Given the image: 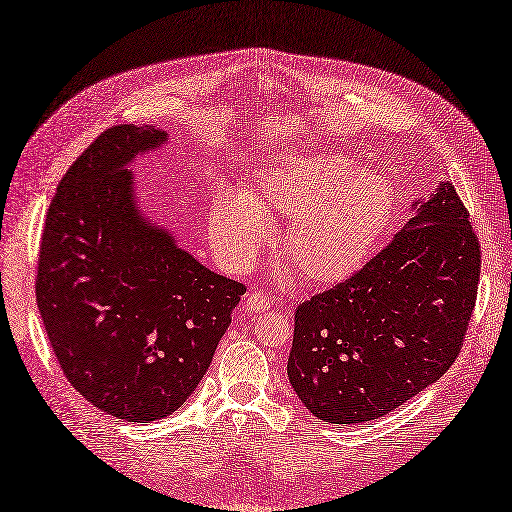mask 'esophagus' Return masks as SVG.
<instances>
[{
  "label": "esophagus",
  "instance_id": "1",
  "mask_svg": "<svg viewBox=\"0 0 512 512\" xmlns=\"http://www.w3.org/2000/svg\"><path fill=\"white\" fill-rule=\"evenodd\" d=\"M271 298L264 294V292H260V290H252V292H248L243 296V307H245V311H250V313H260V311H267L269 307H271Z\"/></svg>",
  "mask_w": 512,
  "mask_h": 512
}]
</instances>
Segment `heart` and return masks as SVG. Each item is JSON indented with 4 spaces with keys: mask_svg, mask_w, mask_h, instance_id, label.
<instances>
[{
    "mask_svg": "<svg viewBox=\"0 0 512 512\" xmlns=\"http://www.w3.org/2000/svg\"><path fill=\"white\" fill-rule=\"evenodd\" d=\"M394 188L341 154L296 152L262 169L239 195L224 190L209 211V235L231 267L245 269L273 216L290 218L284 250L298 275L337 281L354 273L390 224Z\"/></svg>",
    "mask_w": 512,
    "mask_h": 512,
    "instance_id": "heart-1",
    "label": "heart"
}]
</instances>
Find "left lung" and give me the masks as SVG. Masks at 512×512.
<instances>
[{"mask_svg":"<svg viewBox=\"0 0 512 512\" xmlns=\"http://www.w3.org/2000/svg\"><path fill=\"white\" fill-rule=\"evenodd\" d=\"M481 243L451 184L341 284L294 311L288 377L328 424L398 409L460 356L477 303Z\"/></svg>","mask_w":512,"mask_h":512,"instance_id":"1","label":"left lung"}]
</instances>
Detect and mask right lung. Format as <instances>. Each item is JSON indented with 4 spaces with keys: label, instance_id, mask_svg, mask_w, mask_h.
<instances>
[{
    "label": "right lung",
    "instance_id": "obj_1",
    "mask_svg": "<svg viewBox=\"0 0 512 512\" xmlns=\"http://www.w3.org/2000/svg\"><path fill=\"white\" fill-rule=\"evenodd\" d=\"M165 139L120 125L76 158L50 201L35 277L67 381L137 424L171 415L197 390L245 292L139 214L127 165Z\"/></svg>",
    "mask_w": 512,
    "mask_h": 512
}]
</instances>
